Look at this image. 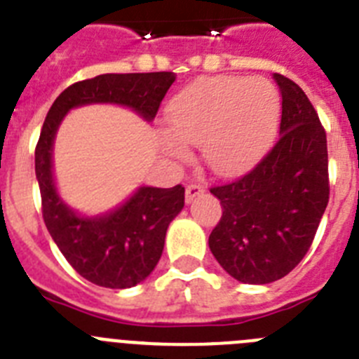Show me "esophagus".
Returning a JSON list of instances; mask_svg holds the SVG:
<instances>
[{
  "instance_id": "obj_1",
  "label": "esophagus",
  "mask_w": 359,
  "mask_h": 359,
  "mask_svg": "<svg viewBox=\"0 0 359 359\" xmlns=\"http://www.w3.org/2000/svg\"><path fill=\"white\" fill-rule=\"evenodd\" d=\"M203 192H205L203 185H199V183H189V185H187V189H185L187 203H190L192 199H196L198 196H201Z\"/></svg>"
}]
</instances>
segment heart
Wrapping results in <instances>:
<instances>
[{
	"label": "heart",
	"instance_id": "obj_1",
	"mask_svg": "<svg viewBox=\"0 0 359 359\" xmlns=\"http://www.w3.org/2000/svg\"><path fill=\"white\" fill-rule=\"evenodd\" d=\"M280 98L262 77L203 79L177 93L167 106L170 128L183 142L201 145L208 167L217 174H237L255 163L277 129ZM176 156L185 145L165 138Z\"/></svg>",
	"mask_w": 359,
	"mask_h": 359
}]
</instances>
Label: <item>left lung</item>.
Wrapping results in <instances>:
<instances>
[{
	"mask_svg": "<svg viewBox=\"0 0 359 359\" xmlns=\"http://www.w3.org/2000/svg\"><path fill=\"white\" fill-rule=\"evenodd\" d=\"M282 95L275 145L250 172L212 187L223 215L208 246L244 284L286 277L311 248L329 203L327 136L302 88L275 73Z\"/></svg>",
	"mask_w": 359,
	"mask_h": 359,
	"instance_id": "obj_1",
	"label": "left lung"
}]
</instances>
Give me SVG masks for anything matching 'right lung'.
Listing matches in <instances>:
<instances>
[{
	"mask_svg": "<svg viewBox=\"0 0 359 359\" xmlns=\"http://www.w3.org/2000/svg\"><path fill=\"white\" fill-rule=\"evenodd\" d=\"M176 75L106 73L75 82L50 107L36 145V176L44 224L66 261L86 280L111 290H126L151 275L163 252L170 221L185 205V189L142 187L129 201L102 217H81L57 196L52 149L57 128L72 107L111 102L135 109L145 120L156 116Z\"/></svg>",
	"mask_w": 359,
	"mask_h": 359,
	"instance_id": "obj_1",
	"label": "right lung"
}]
</instances>
